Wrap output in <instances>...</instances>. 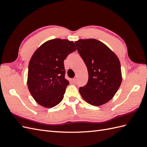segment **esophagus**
Segmentation results:
<instances>
[{"label": "esophagus", "instance_id": "esophagus-1", "mask_svg": "<svg viewBox=\"0 0 147 147\" xmlns=\"http://www.w3.org/2000/svg\"><path fill=\"white\" fill-rule=\"evenodd\" d=\"M77 81V77H75L72 79V82H74V83H75Z\"/></svg>", "mask_w": 147, "mask_h": 147}]
</instances>
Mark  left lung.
<instances>
[{
	"label": "left lung",
	"mask_w": 147,
	"mask_h": 147,
	"mask_svg": "<svg viewBox=\"0 0 147 147\" xmlns=\"http://www.w3.org/2000/svg\"><path fill=\"white\" fill-rule=\"evenodd\" d=\"M75 43L88 72V83L79 88V92L88 104L103 105L113 98L121 85L122 75L118 57L96 39H80Z\"/></svg>",
	"instance_id": "8db88e82"
}]
</instances>
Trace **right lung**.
Returning <instances> with one entry per match:
<instances>
[{"label": "right lung", "instance_id": "right-lung-1", "mask_svg": "<svg viewBox=\"0 0 147 147\" xmlns=\"http://www.w3.org/2000/svg\"><path fill=\"white\" fill-rule=\"evenodd\" d=\"M77 50L68 40L55 38L38 48L29 61L28 86L38 104L51 108L63 99L69 82L65 78L64 60Z\"/></svg>", "mask_w": 147, "mask_h": 147}]
</instances>
